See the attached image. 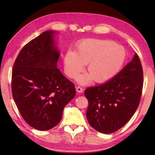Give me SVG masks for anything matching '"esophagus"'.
Wrapping results in <instances>:
<instances>
[{
	"mask_svg": "<svg viewBox=\"0 0 155 155\" xmlns=\"http://www.w3.org/2000/svg\"><path fill=\"white\" fill-rule=\"evenodd\" d=\"M76 90H77L78 93H83V88H82L81 87H79V86L76 87Z\"/></svg>",
	"mask_w": 155,
	"mask_h": 155,
	"instance_id": "1",
	"label": "esophagus"
}]
</instances>
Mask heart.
I'll return each instance as SVG.
<instances>
[{
    "instance_id": "obj_1",
    "label": "heart",
    "mask_w": 155,
    "mask_h": 155,
    "mask_svg": "<svg viewBox=\"0 0 155 155\" xmlns=\"http://www.w3.org/2000/svg\"><path fill=\"white\" fill-rule=\"evenodd\" d=\"M126 49L115 42L106 39L87 38L81 41L77 51L70 48L64 55V68L68 77L74 78L88 63V73L78 77L81 83L93 79L104 83L114 77L126 62Z\"/></svg>"
}]
</instances>
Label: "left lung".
<instances>
[{
	"label": "left lung",
	"mask_w": 155,
	"mask_h": 155,
	"mask_svg": "<svg viewBox=\"0 0 155 155\" xmlns=\"http://www.w3.org/2000/svg\"><path fill=\"white\" fill-rule=\"evenodd\" d=\"M143 71L139 56L112 79L84 91L88 101L87 118L95 130L104 134L120 129L135 113L140 101Z\"/></svg>",
	"instance_id": "8db88e82"
}]
</instances>
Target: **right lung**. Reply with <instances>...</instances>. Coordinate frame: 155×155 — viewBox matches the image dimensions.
Segmentation results:
<instances>
[{
	"instance_id": "1",
	"label": "right lung",
	"mask_w": 155,
	"mask_h": 155,
	"mask_svg": "<svg viewBox=\"0 0 155 155\" xmlns=\"http://www.w3.org/2000/svg\"><path fill=\"white\" fill-rule=\"evenodd\" d=\"M54 32L45 31L28 42L12 71V93L18 109L27 124L39 130L57 125L76 94L74 84L57 68L60 52Z\"/></svg>"
}]
</instances>
